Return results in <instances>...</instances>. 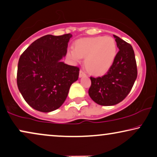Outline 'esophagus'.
Instances as JSON below:
<instances>
[{"label":"esophagus","instance_id":"1","mask_svg":"<svg viewBox=\"0 0 157 157\" xmlns=\"http://www.w3.org/2000/svg\"><path fill=\"white\" fill-rule=\"evenodd\" d=\"M85 76H86V74H84V72H83V71H79V78H81V77Z\"/></svg>","mask_w":157,"mask_h":157}]
</instances>
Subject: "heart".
Wrapping results in <instances>:
<instances>
[{
    "label": "heart",
    "mask_w": 157,
    "mask_h": 157,
    "mask_svg": "<svg viewBox=\"0 0 157 157\" xmlns=\"http://www.w3.org/2000/svg\"><path fill=\"white\" fill-rule=\"evenodd\" d=\"M117 55V44L111 36H95L79 39L74 44V50L68 56L74 63L85 58L84 66L91 74L101 76L107 72Z\"/></svg>",
    "instance_id": "obj_1"
}]
</instances>
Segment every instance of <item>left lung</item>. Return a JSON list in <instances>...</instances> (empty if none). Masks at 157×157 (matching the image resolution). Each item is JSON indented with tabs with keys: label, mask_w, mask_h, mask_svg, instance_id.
Listing matches in <instances>:
<instances>
[{
	"label": "left lung",
	"mask_w": 157,
	"mask_h": 157,
	"mask_svg": "<svg viewBox=\"0 0 157 157\" xmlns=\"http://www.w3.org/2000/svg\"><path fill=\"white\" fill-rule=\"evenodd\" d=\"M113 36L119 52L113 65L103 76L90 77L89 97L102 106H113L123 101L131 91L137 78V66L133 48L119 36Z\"/></svg>",
	"instance_id": "obj_1"
}]
</instances>
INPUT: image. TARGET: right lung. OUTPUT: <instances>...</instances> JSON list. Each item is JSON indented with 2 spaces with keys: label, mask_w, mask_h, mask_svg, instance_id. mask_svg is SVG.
Wrapping results in <instances>:
<instances>
[{
  "label": "right lung",
  "mask_w": 157,
  "mask_h": 157,
  "mask_svg": "<svg viewBox=\"0 0 157 157\" xmlns=\"http://www.w3.org/2000/svg\"><path fill=\"white\" fill-rule=\"evenodd\" d=\"M72 34H51L37 39L20 56L17 86L28 105L50 113L66 100L69 89L78 80L79 68L61 61L66 56Z\"/></svg>",
  "instance_id": "right-lung-1"
}]
</instances>
